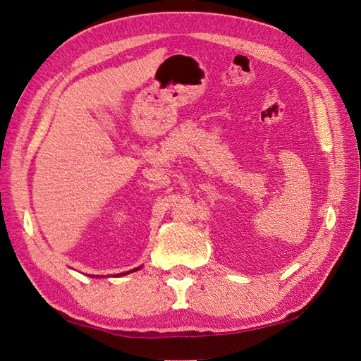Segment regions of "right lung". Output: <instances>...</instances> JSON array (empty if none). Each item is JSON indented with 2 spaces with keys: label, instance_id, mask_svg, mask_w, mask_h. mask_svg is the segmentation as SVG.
<instances>
[{
  "label": "right lung",
  "instance_id": "right-lung-1",
  "mask_svg": "<svg viewBox=\"0 0 361 361\" xmlns=\"http://www.w3.org/2000/svg\"><path fill=\"white\" fill-rule=\"evenodd\" d=\"M138 269H140V268H135V269H133V271H138ZM133 271H128V272H123V274H116V276H117V277H118V276H126V274H129V272H133ZM116 276H114V277H116ZM96 277H97V276H96Z\"/></svg>",
  "mask_w": 361,
  "mask_h": 361
}]
</instances>
